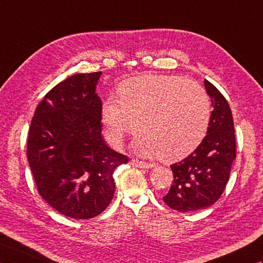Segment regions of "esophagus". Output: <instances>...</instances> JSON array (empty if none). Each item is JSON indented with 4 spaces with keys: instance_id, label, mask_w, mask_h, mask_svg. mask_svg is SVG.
I'll return each instance as SVG.
<instances>
[{
    "instance_id": "obj_1",
    "label": "esophagus",
    "mask_w": 263,
    "mask_h": 263,
    "mask_svg": "<svg viewBox=\"0 0 263 263\" xmlns=\"http://www.w3.org/2000/svg\"><path fill=\"white\" fill-rule=\"evenodd\" d=\"M132 165L134 166H137V167H142V168H149V167H153L154 164L153 163H148V162H143V161H139L137 159H133L130 161Z\"/></svg>"
}]
</instances>
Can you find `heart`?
Segmentation results:
<instances>
[{
	"label": "heart",
	"mask_w": 263,
	"mask_h": 263,
	"mask_svg": "<svg viewBox=\"0 0 263 263\" xmlns=\"http://www.w3.org/2000/svg\"><path fill=\"white\" fill-rule=\"evenodd\" d=\"M101 118L107 138L116 146L138 126L143 133L135 146L141 153H162L164 159L174 160L191 153L206 136L211 100L192 81L173 75H139L119 85L118 100H104Z\"/></svg>",
	"instance_id": "obj_1"
}]
</instances>
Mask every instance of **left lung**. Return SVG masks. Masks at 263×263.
Segmentation results:
<instances>
[{"mask_svg": "<svg viewBox=\"0 0 263 263\" xmlns=\"http://www.w3.org/2000/svg\"><path fill=\"white\" fill-rule=\"evenodd\" d=\"M213 111L207 135L185 159L171 165L173 182L163 200L180 213L205 209L219 199L236 157L234 122L224 96L205 80Z\"/></svg>", "mask_w": 263, "mask_h": 263, "instance_id": "left-lung-1", "label": "left lung"}]
</instances>
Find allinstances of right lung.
<instances>
[{"label": "right lung", "instance_id": "right-lung-1", "mask_svg": "<svg viewBox=\"0 0 263 263\" xmlns=\"http://www.w3.org/2000/svg\"><path fill=\"white\" fill-rule=\"evenodd\" d=\"M100 75L74 74L52 87L28 134L27 157L39 195L75 219L93 218L109 206L115 168L129 160L101 135L102 103L96 92Z\"/></svg>", "mask_w": 263, "mask_h": 263}]
</instances>
